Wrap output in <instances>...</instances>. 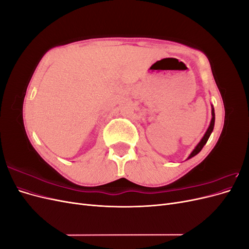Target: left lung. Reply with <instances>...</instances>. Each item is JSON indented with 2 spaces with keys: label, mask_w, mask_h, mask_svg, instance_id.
<instances>
[{
  "label": "left lung",
  "mask_w": 249,
  "mask_h": 249,
  "mask_svg": "<svg viewBox=\"0 0 249 249\" xmlns=\"http://www.w3.org/2000/svg\"><path fill=\"white\" fill-rule=\"evenodd\" d=\"M214 124H215V112H214V108H213V106H212V119H211V124H210V125H209V127H208V130H207L206 134L203 135V137L201 138V140L199 141L198 144H197L196 146H195V148L193 149V152L190 154V156L188 157V159H190V158H192V157H194V156H196V155L200 152V150L202 149V147L205 146V144H206L208 139H209V137H210L211 133L213 132Z\"/></svg>",
  "instance_id": "obj_1"
}]
</instances>
